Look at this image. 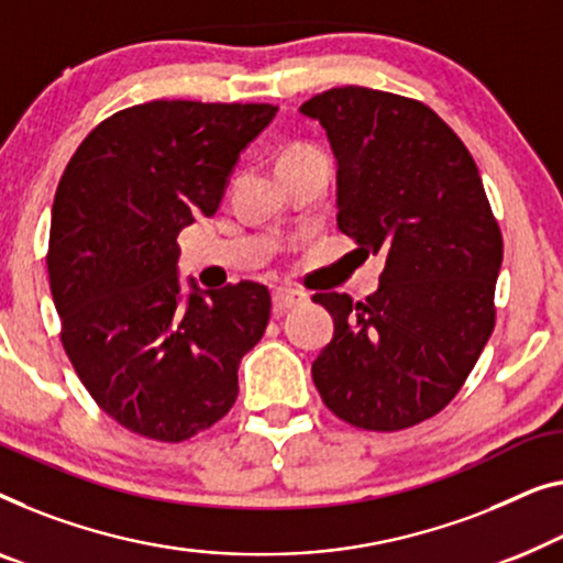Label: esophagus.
Returning a JSON list of instances; mask_svg holds the SVG:
<instances>
[{
    "label": "esophagus",
    "instance_id": "34e87169",
    "mask_svg": "<svg viewBox=\"0 0 563 563\" xmlns=\"http://www.w3.org/2000/svg\"><path fill=\"white\" fill-rule=\"evenodd\" d=\"M307 301L305 291H295V289H276L274 291V314H284L287 309L301 307Z\"/></svg>",
    "mask_w": 563,
    "mask_h": 563
}]
</instances>
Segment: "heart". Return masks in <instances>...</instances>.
<instances>
[{"mask_svg": "<svg viewBox=\"0 0 563 563\" xmlns=\"http://www.w3.org/2000/svg\"><path fill=\"white\" fill-rule=\"evenodd\" d=\"M317 154H322V152L314 150L312 144H295V146H289V150L282 154V157H279V167H282V165H291V162H299V159L317 157Z\"/></svg>", "mask_w": 563, "mask_h": 563, "instance_id": "obj_1", "label": "heart"}]
</instances>
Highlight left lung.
I'll use <instances>...</instances> for the list:
<instances>
[{
  "label": "left lung",
  "mask_w": 563,
  "mask_h": 563,
  "mask_svg": "<svg viewBox=\"0 0 563 563\" xmlns=\"http://www.w3.org/2000/svg\"><path fill=\"white\" fill-rule=\"evenodd\" d=\"M299 111L335 152L340 231L365 258L386 256L371 297H312L335 320L314 386L350 427H417L460 394L493 335L500 225L467 146L427 103L342 86Z\"/></svg>",
  "instance_id": "obj_1"
}]
</instances>
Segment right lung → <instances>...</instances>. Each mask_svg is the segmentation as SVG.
Segmentation results:
<instances>
[{"instance_id": "add662e5", "label": "right lung", "mask_w": 563, "mask_h": 563, "mask_svg": "<svg viewBox=\"0 0 563 563\" xmlns=\"http://www.w3.org/2000/svg\"><path fill=\"white\" fill-rule=\"evenodd\" d=\"M272 103L157 99L103 119L53 200L47 274L60 342L93 401L154 442H185L239 396L272 297L239 282L206 295L177 279V235L221 206L239 154Z\"/></svg>"}]
</instances>
